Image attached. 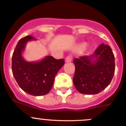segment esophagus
I'll use <instances>...</instances> for the list:
<instances>
[{
  "mask_svg": "<svg viewBox=\"0 0 126 126\" xmlns=\"http://www.w3.org/2000/svg\"><path fill=\"white\" fill-rule=\"evenodd\" d=\"M65 62H71L72 61V56L71 55H68V56L65 58Z\"/></svg>",
  "mask_w": 126,
  "mask_h": 126,
  "instance_id": "34e87169",
  "label": "esophagus"
}]
</instances>
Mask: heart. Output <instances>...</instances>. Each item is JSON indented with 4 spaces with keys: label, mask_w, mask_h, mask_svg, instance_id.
<instances>
[{
    "label": "heart",
    "mask_w": 126,
    "mask_h": 126,
    "mask_svg": "<svg viewBox=\"0 0 126 126\" xmlns=\"http://www.w3.org/2000/svg\"><path fill=\"white\" fill-rule=\"evenodd\" d=\"M86 47V43H81V44L78 47V49L79 50H84V48H85Z\"/></svg>",
    "instance_id": "1"
}]
</instances>
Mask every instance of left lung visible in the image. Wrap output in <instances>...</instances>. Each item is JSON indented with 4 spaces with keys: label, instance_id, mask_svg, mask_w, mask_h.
<instances>
[{
    "label": "left lung",
    "instance_id": "obj_1",
    "mask_svg": "<svg viewBox=\"0 0 126 126\" xmlns=\"http://www.w3.org/2000/svg\"><path fill=\"white\" fill-rule=\"evenodd\" d=\"M73 83L80 93L98 94L110 83L115 72V57L110 47L101 44L91 55L74 59Z\"/></svg>",
    "mask_w": 126,
    "mask_h": 126
}]
</instances>
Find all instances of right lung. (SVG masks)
<instances>
[{
    "label": "right lung",
    "mask_w": 126,
    "mask_h": 126,
    "mask_svg": "<svg viewBox=\"0 0 126 126\" xmlns=\"http://www.w3.org/2000/svg\"><path fill=\"white\" fill-rule=\"evenodd\" d=\"M36 40L32 36L20 40L12 57V71L19 87L33 96L47 94L52 89L58 71L64 64V60L46 56L38 61H27L23 53L29 41Z\"/></svg>",
    "instance_id": "right-lung-1"
}]
</instances>
